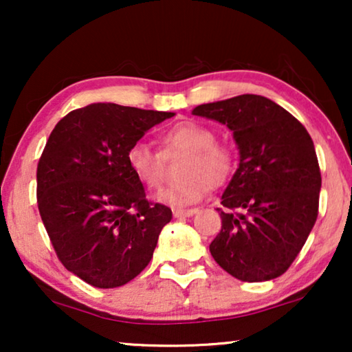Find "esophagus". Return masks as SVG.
I'll list each match as a JSON object with an SVG mask.
<instances>
[{"mask_svg":"<svg viewBox=\"0 0 352 352\" xmlns=\"http://www.w3.org/2000/svg\"><path fill=\"white\" fill-rule=\"evenodd\" d=\"M197 211H199L197 208H187V210L175 208V210H173V216H175V218H189V216L195 214Z\"/></svg>","mask_w":352,"mask_h":352,"instance_id":"1","label":"esophagus"}]
</instances>
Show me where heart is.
Here are the masks:
<instances>
[{
    "label": "heart",
    "mask_w": 352,
    "mask_h": 352,
    "mask_svg": "<svg viewBox=\"0 0 352 352\" xmlns=\"http://www.w3.org/2000/svg\"><path fill=\"white\" fill-rule=\"evenodd\" d=\"M162 152L146 142H134L126 152V163L133 176L148 190L157 189L163 179L165 157L173 153H187L181 166L184 179L158 192L162 204L181 206L201 200L211 184H219L230 175L234 153L230 147L214 141V133L204 124L179 122L163 131L160 138Z\"/></svg>",
    "instance_id": "obj_1"
}]
</instances>
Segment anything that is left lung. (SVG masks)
<instances>
[{"label": "left lung", "instance_id": "1", "mask_svg": "<svg viewBox=\"0 0 352 352\" xmlns=\"http://www.w3.org/2000/svg\"><path fill=\"white\" fill-rule=\"evenodd\" d=\"M192 113L234 133L239 168L221 197L214 261L242 282L272 280L292 266L319 213L314 142L290 112L256 94L201 104Z\"/></svg>", "mask_w": 352, "mask_h": 352}]
</instances>
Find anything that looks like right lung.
<instances>
[{"instance_id": "right-lung-1", "label": "right lung", "mask_w": 352, "mask_h": 352, "mask_svg": "<svg viewBox=\"0 0 352 352\" xmlns=\"http://www.w3.org/2000/svg\"><path fill=\"white\" fill-rule=\"evenodd\" d=\"M173 112L98 102L52 129L36 168L38 210L59 261L98 288L122 287L153 256L171 210L146 199L126 152Z\"/></svg>"}]
</instances>
